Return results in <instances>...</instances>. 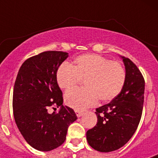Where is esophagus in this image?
<instances>
[{
  "mask_svg": "<svg viewBox=\"0 0 158 158\" xmlns=\"http://www.w3.org/2000/svg\"><path fill=\"white\" fill-rule=\"evenodd\" d=\"M76 115L77 117H81L84 115L83 111H76Z\"/></svg>",
  "mask_w": 158,
  "mask_h": 158,
  "instance_id": "obj_1",
  "label": "esophagus"
}]
</instances>
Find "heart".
<instances>
[{"label": "heart", "mask_w": 158, "mask_h": 158, "mask_svg": "<svg viewBox=\"0 0 158 158\" xmlns=\"http://www.w3.org/2000/svg\"><path fill=\"white\" fill-rule=\"evenodd\" d=\"M56 78L63 89H71L85 79L86 87L71 89L65 94L67 105L83 111L94 106L98 99L109 102L118 96L125 85L127 73L120 62L97 54H83L75 59L74 65L68 62L60 65Z\"/></svg>", "instance_id": "heart-1"}]
</instances>
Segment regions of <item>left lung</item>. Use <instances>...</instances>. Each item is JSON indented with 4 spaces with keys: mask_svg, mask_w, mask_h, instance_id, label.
Returning a JSON list of instances; mask_svg holds the SVG:
<instances>
[{
    "mask_svg": "<svg viewBox=\"0 0 158 158\" xmlns=\"http://www.w3.org/2000/svg\"><path fill=\"white\" fill-rule=\"evenodd\" d=\"M126 69V83L118 96L96 109L97 123L86 133L89 146L100 152L116 150L131 139L142 117L145 80L129 58L122 57Z\"/></svg>",
    "mask_w": 158,
    "mask_h": 158,
    "instance_id": "8db88e82",
    "label": "left lung"
}]
</instances>
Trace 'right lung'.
<instances>
[{
  "label": "right lung",
  "instance_id": "right-lung-1",
  "mask_svg": "<svg viewBox=\"0 0 158 158\" xmlns=\"http://www.w3.org/2000/svg\"><path fill=\"white\" fill-rule=\"evenodd\" d=\"M67 58L68 53L51 51L27 58L14 85L12 108L17 127L26 142L40 151L61 146L69 126L77 118L72 108L62 105L57 82L58 67ZM51 106H60V111L49 114Z\"/></svg>",
  "mask_w": 158,
  "mask_h": 158
}]
</instances>
